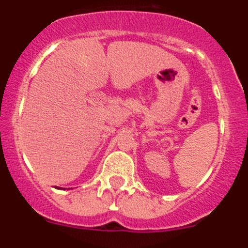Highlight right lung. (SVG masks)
<instances>
[{"label":"right lung","mask_w":248,"mask_h":248,"mask_svg":"<svg viewBox=\"0 0 248 248\" xmlns=\"http://www.w3.org/2000/svg\"><path fill=\"white\" fill-rule=\"evenodd\" d=\"M56 188H57V187H56Z\"/></svg>","instance_id":"right-lung-1"}]
</instances>
